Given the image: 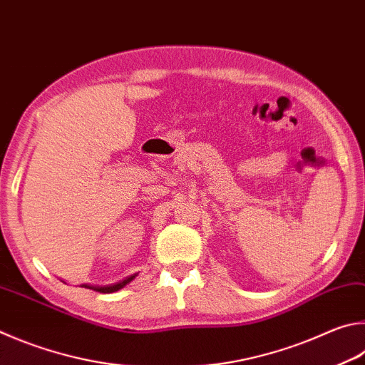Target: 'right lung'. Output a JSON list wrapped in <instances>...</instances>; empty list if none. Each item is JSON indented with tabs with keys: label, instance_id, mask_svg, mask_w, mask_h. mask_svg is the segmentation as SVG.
<instances>
[{
	"label": "right lung",
	"instance_id": "right-lung-1",
	"mask_svg": "<svg viewBox=\"0 0 365 365\" xmlns=\"http://www.w3.org/2000/svg\"><path fill=\"white\" fill-rule=\"evenodd\" d=\"M137 274H132V276H129V277H125V279H123V281H119V282H116V284H113V286H103V287H89V286H86V287H89V289H92V290H96V292H102V294H111V292H116V290H119V289H123L125 284H129L132 279H134Z\"/></svg>",
	"mask_w": 365,
	"mask_h": 365
}]
</instances>
